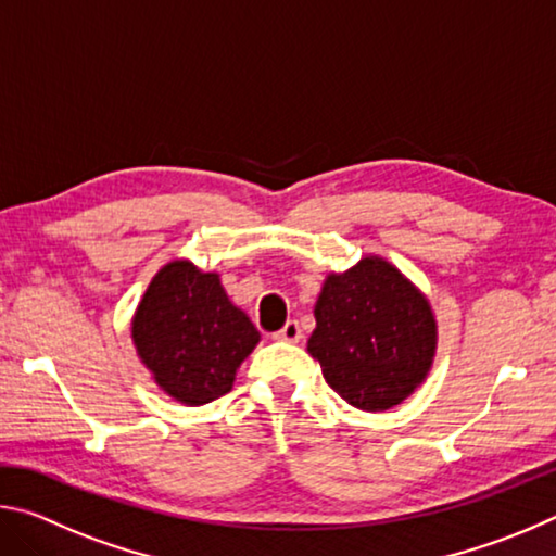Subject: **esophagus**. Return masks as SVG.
Wrapping results in <instances>:
<instances>
[{
  "mask_svg": "<svg viewBox=\"0 0 556 556\" xmlns=\"http://www.w3.org/2000/svg\"><path fill=\"white\" fill-rule=\"evenodd\" d=\"M275 338H277V341H285V343H299L301 341V326H299V321H287L275 333Z\"/></svg>",
  "mask_w": 556,
  "mask_h": 556,
  "instance_id": "esophagus-1",
  "label": "esophagus"
}]
</instances>
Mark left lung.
<instances>
[{"label":"left lung","instance_id":"1","mask_svg":"<svg viewBox=\"0 0 556 556\" xmlns=\"http://www.w3.org/2000/svg\"><path fill=\"white\" fill-rule=\"evenodd\" d=\"M314 316L308 353L353 407L384 412L427 378L437 348L434 316L390 262L365 257L328 277Z\"/></svg>","mask_w":556,"mask_h":556}]
</instances>
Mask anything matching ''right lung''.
<instances>
[{"mask_svg": "<svg viewBox=\"0 0 556 556\" xmlns=\"http://www.w3.org/2000/svg\"><path fill=\"white\" fill-rule=\"evenodd\" d=\"M131 338L159 388L184 404H208L232 390L260 333L230 304L218 275L172 262L149 285Z\"/></svg>", "mask_w": 556, "mask_h": 556, "instance_id": "right-lung-1", "label": "right lung"}]
</instances>
